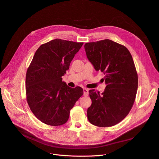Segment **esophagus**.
<instances>
[{
	"label": "esophagus",
	"mask_w": 159,
	"mask_h": 159,
	"mask_svg": "<svg viewBox=\"0 0 159 159\" xmlns=\"http://www.w3.org/2000/svg\"><path fill=\"white\" fill-rule=\"evenodd\" d=\"M84 96H88V93H89V90L87 88H84Z\"/></svg>",
	"instance_id": "obj_1"
}]
</instances>
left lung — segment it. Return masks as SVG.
I'll return each mask as SVG.
<instances>
[{
  "instance_id": "obj_1",
  "label": "left lung",
  "mask_w": 159,
  "mask_h": 159,
  "mask_svg": "<svg viewBox=\"0 0 159 159\" xmlns=\"http://www.w3.org/2000/svg\"><path fill=\"white\" fill-rule=\"evenodd\" d=\"M84 47L95 70L105 75L107 85L101 94L89 90L88 120L96 126H113L129 114L135 100L138 75L132 56L125 47L109 39L87 43Z\"/></svg>"
}]
</instances>
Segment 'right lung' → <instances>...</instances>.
<instances>
[{"label": "right lung", "mask_w": 159, "mask_h": 159, "mask_svg": "<svg viewBox=\"0 0 159 159\" xmlns=\"http://www.w3.org/2000/svg\"><path fill=\"white\" fill-rule=\"evenodd\" d=\"M84 43L56 39L37 50L26 72V94L30 110L41 122L58 126L69 120L70 111L84 94L62 81Z\"/></svg>", "instance_id": "right-lung-1"}]
</instances>
